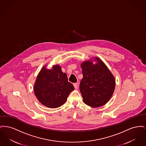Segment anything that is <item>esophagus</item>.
<instances>
[{"instance_id":"obj_1","label":"esophagus","mask_w":146,"mask_h":146,"mask_svg":"<svg viewBox=\"0 0 146 146\" xmlns=\"http://www.w3.org/2000/svg\"><path fill=\"white\" fill-rule=\"evenodd\" d=\"M73 85H74V88H75V89H77L78 88V83H74L73 84Z\"/></svg>"}]
</instances>
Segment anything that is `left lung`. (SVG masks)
<instances>
[{"instance_id": "left-lung-1", "label": "left lung", "mask_w": 146, "mask_h": 146, "mask_svg": "<svg viewBox=\"0 0 146 146\" xmlns=\"http://www.w3.org/2000/svg\"><path fill=\"white\" fill-rule=\"evenodd\" d=\"M97 63L90 61L81 64L83 78L79 89L84 102L92 107H101L108 102L114 92V77L100 58L96 57Z\"/></svg>"}]
</instances>
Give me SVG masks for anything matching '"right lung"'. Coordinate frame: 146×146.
Masks as SVG:
<instances>
[{"instance_id":"obj_1","label":"right lung","mask_w":146,"mask_h":146,"mask_svg":"<svg viewBox=\"0 0 146 146\" xmlns=\"http://www.w3.org/2000/svg\"><path fill=\"white\" fill-rule=\"evenodd\" d=\"M74 89V86L68 81L67 74L63 73L58 65L54 66L52 70L44 67L36 78L34 86L35 95L39 101L51 108L64 104Z\"/></svg>"}]
</instances>
